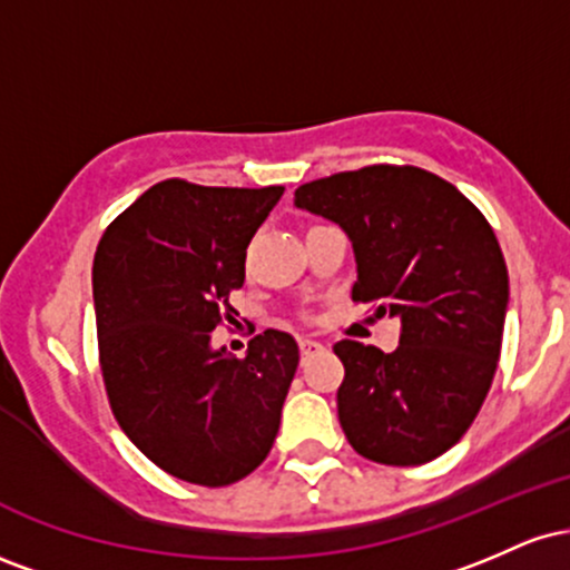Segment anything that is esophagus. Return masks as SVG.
<instances>
[{
	"mask_svg": "<svg viewBox=\"0 0 570 570\" xmlns=\"http://www.w3.org/2000/svg\"><path fill=\"white\" fill-rule=\"evenodd\" d=\"M322 351H324V345L318 343V340H307V337L299 340V353H303V362L305 358L316 356V353H322Z\"/></svg>",
	"mask_w": 570,
	"mask_h": 570,
	"instance_id": "obj_1",
	"label": "esophagus"
}]
</instances>
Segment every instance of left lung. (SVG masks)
Instances as JSON below:
<instances>
[{
    "instance_id": "1",
    "label": "left lung",
    "mask_w": 570,
    "mask_h": 570,
    "mask_svg": "<svg viewBox=\"0 0 570 570\" xmlns=\"http://www.w3.org/2000/svg\"><path fill=\"white\" fill-rule=\"evenodd\" d=\"M294 206L343 227L353 303L402 322L399 348L340 340L337 417L358 455L417 466L466 434L499 367L509 273L493 227L450 181L367 166L294 189Z\"/></svg>"
}]
</instances>
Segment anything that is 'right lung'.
<instances>
[{
    "label": "right lung",
    "instance_id": "1",
    "mask_svg": "<svg viewBox=\"0 0 570 570\" xmlns=\"http://www.w3.org/2000/svg\"><path fill=\"white\" fill-rule=\"evenodd\" d=\"M284 187H149L94 259L98 358L109 407L155 466L193 485L244 480L271 453L299 348L267 330L244 358L212 332L244 286L246 246Z\"/></svg>",
    "mask_w": 570,
    "mask_h": 570
}]
</instances>
